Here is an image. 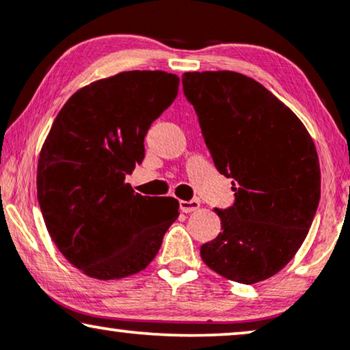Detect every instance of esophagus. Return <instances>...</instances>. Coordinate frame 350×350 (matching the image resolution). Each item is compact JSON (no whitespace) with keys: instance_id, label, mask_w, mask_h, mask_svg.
I'll return each instance as SVG.
<instances>
[{"instance_id":"esophagus-1","label":"esophagus","mask_w":350,"mask_h":350,"mask_svg":"<svg viewBox=\"0 0 350 350\" xmlns=\"http://www.w3.org/2000/svg\"><path fill=\"white\" fill-rule=\"evenodd\" d=\"M200 207V202L198 199H193V200H180V210L183 213H191V212H196Z\"/></svg>"}]
</instances>
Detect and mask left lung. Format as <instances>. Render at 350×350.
Wrapping results in <instances>:
<instances>
[{
    "label": "left lung",
    "mask_w": 350,
    "mask_h": 350,
    "mask_svg": "<svg viewBox=\"0 0 350 350\" xmlns=\"http://www.w3.org/2000/svg\"><path fill=\"white\" fill-rule=\"evenodd\" d=\"M215 167L232 178L236 200L215 208L223 231L200 247L210 269L256 284L288 265L320 200V165L299 118L265 85L236 71L181 78Z\"/></svg>",
    "instance_id": "8db88e82"
}]
</instances>
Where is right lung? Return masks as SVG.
<instances>
[{"mask_svg":"<svg viewBox=\"0 0 350 350\" xmlns=\"http://www.w3.org/2000/svg\"><path fill=\"white\" fill-rule=\"evenodd\" d=\"M178 84L165 71H122L76 90L52 124L38 161V202L57 248L85 275L143 271L178 218L176 199L148 198L126 183Z\"/></svg>","mask_w":350,"mask_h":350,"instance_id":"right-lung-1","label":"right lung"}]
</instances>
